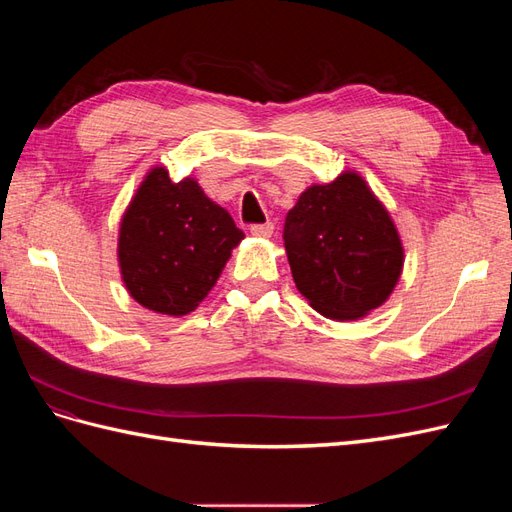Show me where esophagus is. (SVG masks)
Listing matches in <instances>:
<instances>
[{"mask_svg": "<svg viewBox=\"0 0 512 512\" xmlns=\"http://www.w3.org/2000/svg\"><path fill=\"white\" fill-rule=\"evenodd\" d=\"M250 232H252L254 237H258V239H269L273 235V224L271 222H267V224H254L250 228Z\"/></svg>", "mask_w": 512, "mask_h": 512, "instance_id": "1", "label": "esophagus"}]
</instances>
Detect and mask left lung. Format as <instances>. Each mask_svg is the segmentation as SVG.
Instances as JSON below:
<instances>
[{
    "instance_id": "1",
    "label": "left lung",
    "mask_w": 512,
    "mask_h": 512,
    "mask_svg": "<svg viewBox=\"0 0 512 512\" xmlns=\"http://www.w3.org/2000/svg\"><path fill=\"white\" fill-rule=\"evenodd\" d=\"M284 245L297 290L339 322L389 301L406 260L389 209L356 170L301 192L286 215Z\"/></svg>"
}]
</instances>
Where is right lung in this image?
I'll list each match as a JSON object with an SVG mask.
<instances>
[{"mask_svg": "<svg viewBox=\"0 0 512 512\" xmlns=\"http://www.w3.org/2000/svg\"><path fill=\"white\" fill-rule=\"evenodd\" d=\"M245 239L194 177L153 166L119 222L117 260L130 297L164 316L194 312Z\"/></svg>", "mask_w": 512, "mask_h": 512, "instance_id": "obj_1", "label": "right lung"}]
</instances>
